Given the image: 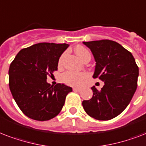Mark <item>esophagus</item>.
Instances as JSON below:
<instances>
[{
  "label": "esophagus",
  "instance_id": "obj_1",
  "mask_svg": "<svg viewBox=\"0 0 146 146\" xmlns=\"http://www.w3.org/2000/svg\"><path fill=\"white\" fill-rule=\"evenodd\" d=\"M73 91H76V92H80V91H81L80 88H76V87H74L73 89Z\"/></svg>",
  "mask_w": 146,
  "mask_h": 146
}]
</instances>
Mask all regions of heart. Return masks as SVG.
I'll return each instance as SVG.
<instances>
[{
    "label": "heart",
    "instance_id": "b5f03b06",
    "mask_svg": "<svg viewBox=\"0 0 146 146\" xmlns=\"http://www.w3.org/2000/svg\"><path fill=\"white\" fill-rule=\"evenodd\" d=\"M75 53L82 60H85L88 57H90L91 54L87 49L83 46H77L75 48ZM63 56H61L59 63H61ZM87 77V74L85 73H77L74 71H67L62 75V80L64 83L72 86H79L83 82V80Z\"/></svg>",
    "mask_w": 146,
    "mask_h": 146
}]
</instances>
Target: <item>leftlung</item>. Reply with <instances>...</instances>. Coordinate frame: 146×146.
I'll return each instance as SVG.
<instances>
[{
  "label": "left lung",
  "instance_id": "left-lung-1",
  "mask_svg": "<svg viewBox=\"0 0 146 146\" xmlns=\"http://www.w3.org/2000/svg\"><path fill=\"white\" fill-rule=\"evenodd\" d=\"M83 43L95 59L93 77L104 82L101 90L91 88L93 97L83 100V109L96 119H112L129 104L137 88L139 67L132 53L117 42L102 40Z\"/></svg>",
  "mask_w": 146,
  "mask_h": 146
}]
</instances>
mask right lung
Segmentation results:
<instances>
[{"mask_svg":"<svg viewBox=\"0 0 146 146\" xmlns=\"http://www.w3.org/2000/svg\"><path fill=\"white\" fill-rule=\"evenodd\" d=\"M66 43H39L22 49L9 68V86L24 114L32 119L46 121L58 115L72 88L46 82L47 76L57 70L59 59Z\"/></svg>","mask_w":146,"mask_h":146,"instance_id":"right-lung-1","label":"right lung"}]
</instances>
